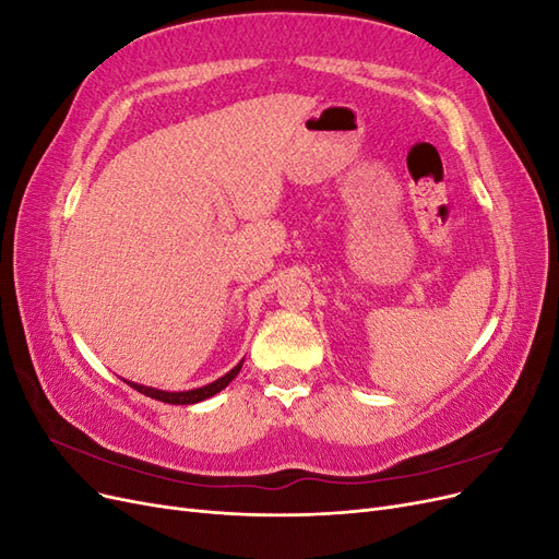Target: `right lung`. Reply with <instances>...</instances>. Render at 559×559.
<instances>
[{
    "label": "right lung",
    "instance_id": "add662e5",
    "mask_svg": "<svg viewBox=\"0 0 559 559\" xmlns=\"http://www.w3.org/2000/svg\"><path fill=\"white\" fill-rule=\"evenodd\" d=\"M240 368H242V364L235 366V368L230 370V373H226L224 378H218L216 382H212V384H207V386H200V389H191V392H160V389H154V386L132 384V382H128V384L138 389L140 394L151 396V399H156V401H163V403H173V405H191V403L205 401V399H210V396H214V394L222 392V389H224V386H228V382H230L235 376L240 373Z\"/></svg>",
    "mask_w": 559,
    "mask_h": 559
}]
</instances>
